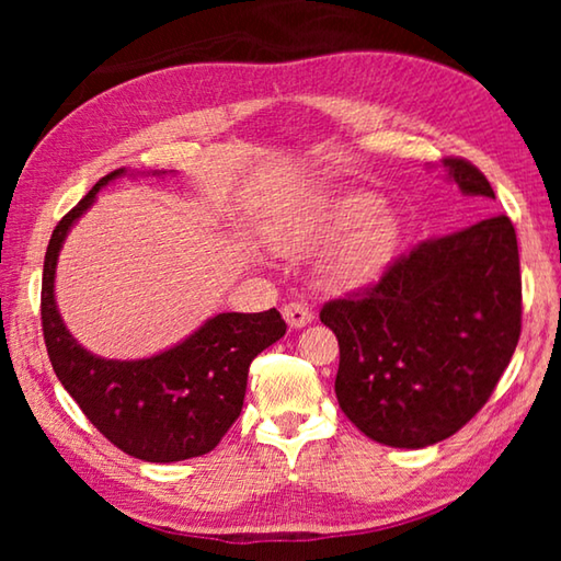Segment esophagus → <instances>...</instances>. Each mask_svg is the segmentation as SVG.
Here are the masks:
<instances>
[{
	"instance_id": "esophagus-1",
	"label": "esophagus",
	"mask_w": 561,
	"mask_h": 561,
	"mask_svg": "<svg viewBox=\"0 0 561 561\" xmlns=\"http://www.w3.org/2000/svg\"><path fill=\"white\" fill-rule=\"evenodd\" d=\"M282 314H284V319H287V324H289L291 329L307 327V324H311V319H314V317H311V309L307 307V304H301V301L284 304Z\"/></svg>"
}]
</instances>
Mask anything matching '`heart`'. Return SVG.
Returning a JSON list of instances; mask_svg holds the SVG:
<instances>
[{
    "mask_svg": "<svg viewBox=\"0 0 561 561\" xmlns=\"http://www.w3.org/2000/svg\"><path fill=\"white\" fill-rule=\"evenodd\" d=\"M346 237L331 254L324 274L334 287H358L376 279L391 262L398 240L396 217L383 210V201L374 193L339 195L317 213L274 232L272 242L282 252H309L319 244Z\"/></svg>",
    "mask_w": 561,
    "mask_h": 561,
    "instance_id": "b5f03b06",
    "label": "heart"
}]
</instances>
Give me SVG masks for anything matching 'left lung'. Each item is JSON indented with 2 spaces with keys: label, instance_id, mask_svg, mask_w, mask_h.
I'll use <instances>...</instances> for the list:
<instances>
[{
  "label": "left lung",
  "instance_id": "obj_1",
  "mask_svg": "<svg viewBox=\"0 0 561 561\" xmlns=\"http://www.w3.org/2000/svg\"><path fill=\"white\" fill-rule=\"evenodd\" d=\"M488 210L495 190L465 158H443ZM339 339L336 398L371 440L425 448L470 423L505 374L522 331L515 225L485 215L396 257L378 282L327 301Z\"/></svg>",
  "mask_w": 561,
  "mask_h": 561
}]
</instances>
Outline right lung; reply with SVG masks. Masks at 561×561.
<instances>
[{
    "label": "right lung",
    "mask_w": 561,
    "mask_h": 561,
    "mask_svg": "<svg viewBox=\"0 0 561 561\" xmlns=\"http://www.w3.org/2000/svg\"><path fill=\"white\" fill-rule=\"evenodd\" d=\"M118 168L101 178L66 213L46 247L42 277V329L46 354L83 415L103 438L146 462H175L210 453L242 413L247 371L254 356L287 334L277 309L260 314H217L183 344L140 360L89 354L56 311L54 274L71 225Z\"/></svg>",
    "instance_id": "1"
}]
</instances>
